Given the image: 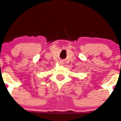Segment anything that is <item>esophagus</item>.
Instances as JSON below:
<instances>
[{
  "label": "esophagus",
  "mask_w": 121,
  "mask_h": 121,
  "mask_svg": "<svg viewBox=\"0 0 121 121\" xmlns=\"http://www.w3.org/2000/svg\"><path fill=\"white\" fill-rule=\"evenodd\" d=\"M61 63H62V62H61Z\"/></svg>",
  "instance_id": "1"
}]
</instances>
